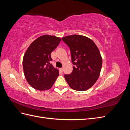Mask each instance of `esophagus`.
I'll return each mask as SVG.
<instances>
[{
  "label": "esophagus",
  "instance_id": "1",
  "mask_svg": "<svg viewBox=\"0 0 130 130\" xmlns=\"http://www.w3.org/2000/svg\"><path fill=\"white\" fill-rule=\"evenodd\" d=\"M60 72H63V69L62 68H60Z\"/></svg>",
  "mask_w": 130,
  "mask_h": 130
}]
</instances>
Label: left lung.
I'll use <instances>...</instances> for the list:
<instances>
[{"label":"left lung","instance_id":"obj_1","mask_svg":"<svg viewBox=\"0 0 130 130\" xmlns=\"http://www.w3.org/2000/svg\"><path fill=\"white\" fill-rule=\"evenodd\" d=\"M62 40L70 49L74 65L72 73L64 75L67 82L74 90H87L100 75L103 61L99 49L92 40L81 35H70Z\"/></svg>","mask_w":130,"mask_h":130}]
</instances>
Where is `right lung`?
I'll use <instances>...</instances> for the list:
<instances>
[{
    "mask_svg": "<svg viewBox=\"0 0 130 130\" xmlns=\"http://www.w3.org/2000/svg\"><path fill=\"white\" fill-rule=\"evenodd\" d=\"M61 41L60 37L43 35L35 40L28 47L23 59V67L29 84L38 90L52 88L59 75L50 61L51 53Z\"/></svg>",
    "mask_w": 130,
    "mask_h": 130,
    "instance_id": "add662e5",
    "label": "right lung"
}]
</instances>
